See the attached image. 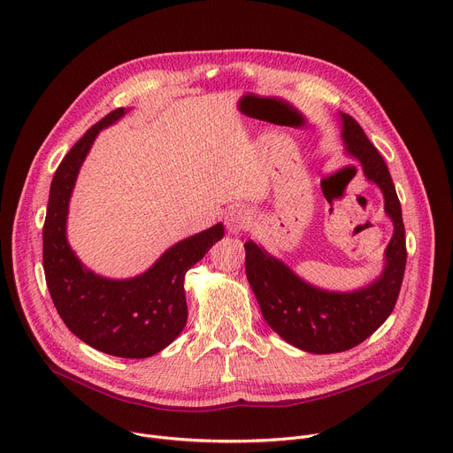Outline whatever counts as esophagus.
<instances>
[{
    "instance_id": "esophagus-1",
    "label": "esophagus",
    "mask_w": 453,
    "mask_h": 453,
    "mask_svg": "<svg viewBox=\"0 0 453 453\" xmlns=\"http://www.w3.org/2000/svg\"><path fill=\"white\" fill-rule=\"evenodd\" d=\"M250 219H252V216H250V212L244 209V207H239V205H234L226 211L225 214V225H226V230L230 234H241L244 228H248L250 225Z\"/></svg>"
}]
</instances>
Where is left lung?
<instances>
[{"instance_id":"1","label":"left lung","mask_w":453,"mask_h":453,"mask_svg":"<svg viewBox=\"0 0 453 453\" xmlns=\"http://www.w3.org/2000/svg\"><path fill=\"white\" fill-rule=\"evenodd\" d=\"M338 115L345 153L358 160L367 181L380 187L394 225L380 277L353 291L322 289L256 241L244 242L246 279L265 320L282 340L313 355L342 353L369 338L392 313L407 265L405 226L388 167L360 124L347 113Z\"/></svg>"}]
</instances>
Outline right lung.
Wrapping results in <instances>:
<instances>
[{"label":"right lung","mask_w":453,"mask_h":453,"mask_svg":"<svg viewBox=\"0 0 453 453\" xmlns=\"http://www.w3.org/2000/svg\"><path fill=\"white\" fill-rule=\"evenodd\" d=\"M129 110L119 108L89 127L58 167L42 226V268L54 306L84 343L119 358H149L165 349L187 324L185 273L225 235L223 223L173 244L131 279L88 270L66 237L70 197L96 134Z\"/></svg>","instance_id":"1"}]
</instances>
